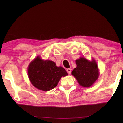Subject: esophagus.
I'll use <instances>...</instances> for the list:
<instances>
[{"label":"esophagus","instance_id":"34e87169","mask_svg":"<svg viewBox=\"0 0 123 123\" xmlns=\"http://www.w3.org/2000/svg\"><path fill=\"white\" fill-rule=\"evenodd\" d=\"M67 71L68 73V74H71V69H68L67 70Z\"/></svg>","mask_w":123,"mask_h":123}]
</instances>
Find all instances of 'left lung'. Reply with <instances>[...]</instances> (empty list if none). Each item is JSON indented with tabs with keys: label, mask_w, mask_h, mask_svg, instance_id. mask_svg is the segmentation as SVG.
<instances>
[{
	"label": "left lung",
	"mask_w": 123,
	"mask_h": 123,
	"mask_svg": "<svg viewBox=\"0 0 123 123\" xmlns=\"http://www.w3.org/2000/svg\"><path fill=\"white\" fill-rule=\"evenodd\" d=\"M77 67L72 70L71 74L76 79L80 86L89 88L92 86L99 76L97 63L95 59L91 61L84 57L75 60Z\"/></svg>",
	"instance_id": "1"
}]
</instances>
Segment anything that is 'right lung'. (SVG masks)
<instances>
[{
  "label": "right lung",
  "mask_w": 123,
  "mask_h": 123,
  "mask_svg": "<svg viewBox=\"0 0 123 123\" xmlns=\"http://www.w3.org/2000/svg\"><path fill=\"white\" fill-rule=\"evenodd\" d=\"M27 73L34 87L45 91L56 87L61 78L68 75L63 67H57L54 62L43 60L40 56L31 62L28 66Z\"/></svg>",
  "instance_id": "right-lung-1"
}]
</instances>
